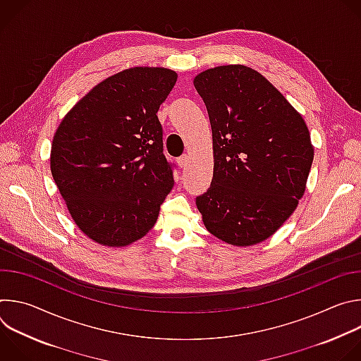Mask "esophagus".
I'll return each instance as SVG.
<instances>
[{
  "mask_svg": "<svg viewBox=\"0 0 361 361\" xmlns=\"http://www.w3.org/2000/svg\"><path fill=\"white\" fill-rule=\"evenodd\" d=\"M177 163H178V166H180L181 169L187 167V164L190 163V156H188V154H184V156H181V157L177 160Z\"/></svg>",
  "mask_w": 361,
  "mask_h": 361,
  "instance_id": "34e87169",
  "label": "esophagus"
}]
</instances>
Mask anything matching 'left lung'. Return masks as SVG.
Listing matches in <instances>:
<instances>
[{"label": "left lung", "mask_w": 361, "mask_h": 361, "mask_svg": "<svg viewBox=\"0 0 361 361\" xmlns=\"http://www.w3.org/2000/svg\"><path fill=\"white\" fill-rule=\"evenodd\" d=\"M213 131L214 171L195 204L202 223L235 247L271 237L304 195L314 147L301 114L259 71L230 64L194 77Z\"/></svg>", "instance_id": "1"}]
</instances>
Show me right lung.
<instances>
[{"instance_id": "obj_1", "label": "right lung", "mask_w": 361, "mask_h": 361, "mask_svg": "<svg viewBox=\"0 0 361 361\" xmlns=\"http://www.w3.org/2000/svg\"><path fill=\"white\" fill-rule=\"evenodd\" d=\"M177 81L163 67L102 80L60 123L51 174L77 227L106 247H126L156 224L174 185L157 117Z\"/></svg>"}]
</instances>
